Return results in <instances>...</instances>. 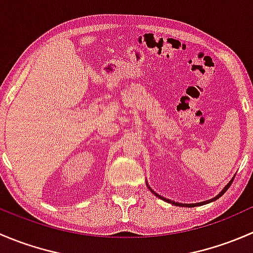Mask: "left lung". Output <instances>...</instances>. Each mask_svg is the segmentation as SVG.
<instances>
[{
  "mask_svg": "<svg viewBox=\"0 0 253 253\" xmlns=\"http://www.w3.org/2000/svg\"><path fill=\"white\" fill-rule=\"evenodd\" d=\"M234 177H235V176H234ZM234 177L231 178L230 181H229L228 183H226V186L225 187L223 188V190L220 191V192H219V195H216L215 197H213V198H211V200H208V201H205V202H200V203H190V205H186V203H178V202H175V201H171V200H168V198H165V197H163V196H160V195H158L157 192H154V191L152 190V188L149 187V185H148V182L147 181H145V183H147V186H148V188H149L150 190V192L153 193V195H155L157 196L158 198H160V200H163V201H165V202H168V203H170V205H174V206H178V207H188V208H192V207H197V206H203V205H208V203H211V202H214V201L215 200H218L219 197H221V196L224 195V193L226 192V191H228V188L230 187V185L231 183H233V180H234Z\"/></svg>",
  "mask_w": 253,
  "mask_h": 253,
  "instance_id": "obj_1",
  "label": "left lung"
}]
</instances>
